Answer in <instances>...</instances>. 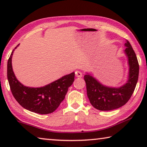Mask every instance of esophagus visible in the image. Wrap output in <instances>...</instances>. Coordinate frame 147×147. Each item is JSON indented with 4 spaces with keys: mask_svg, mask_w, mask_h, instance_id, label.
Here are the masks:
<instances>
[{
    "mask_svg": "<svg viewBox=\"0 0 147 147\" xmlns=\"http://www.w3.org/2000/svg\"><path fill=\"white\" fill-rule=\"evenodd\" d=\"M75 75L77 78H81V77L82 76V73L79 71H76L75 72Z\"/></svg>",
    "mask_w": 147,
    "mask_h": 147,
    "instance_id": "34e87169",
    "label": "esophagus"
}]
</instances>
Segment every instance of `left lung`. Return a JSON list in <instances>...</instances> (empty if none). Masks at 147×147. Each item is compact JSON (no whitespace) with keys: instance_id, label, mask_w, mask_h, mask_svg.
I'll list each match as a JSON object with an SVG mask.
<instances>
[{"instance_id":"left-lung-1","label":"left lung","mask_w":147,"mask_h":147,"mask_svg":"<svg viewBox=\"0 0 147 147\" xmlns=\"http://www.w3.org/2000/svg\"><path fill=\"white\" fill-rule=\"evenodd\" d=\"M126 41L124 53L128 58L129 72L128 80L123 86L111 88L102 84L88 73L84 76L89 100L91 105L98 110L110 111L124 106L136 88L139 76V63L130 42Z\"/></svg>"}]
</instances>
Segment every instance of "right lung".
I'll return each mask as SVG.
<instances>
[{"label": "right lung", "mask_w": 147, "mask_h": 147, "mask_svg": "<svg viewBox=\"0 0 147 147\" xmlns=\"http://www.w3.org/2000/svg\"><path fill=\"white\" fill-rule=\"evenodd\" d=\"M11 54L7 65V76L12 94L20 105L27 110L39 114L54 112L63 100L68 88L74 80V73L62 76L57 80L41 88H30L23 85L13 71Z\"/></svg>", "instance_id": "add662e5"}]
</instances>
